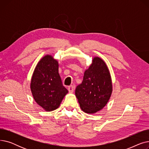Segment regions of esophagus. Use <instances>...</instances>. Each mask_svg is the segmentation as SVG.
<instances>
[{
	"instance_id": "obj_1",
	"label": "esophagus",
	"mask_w": 149,
	"mask_h": 149,
	"mask_svg": "<svg viewBox=\"0 0 149 149\" xmlns=\"http://www.w3.org/2000/svg\"><path fill=\"white\" fill-rule=\"evenodd\" d=\"M74 89H75V88L73 86H70L68 87V91L70 93L73 92L74 91Z\"/></svg>"
}]
</instances>
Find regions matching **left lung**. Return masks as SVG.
<instances>
[{
    "mask_svg": "<svg viewBox=\"0 0 149 149\" xmlns=\"http://www.w3.org/2000/svg\"><path fill=\"white\" fill-rule=\"evenodd\" d=\"M92 64L86 70L82 83L75 89V95L81 110L94 113L107 103L112 92L110 72L105 62L94 57Z\"/></svg>",
    "mask_w": 149,
    "mask_h": 149,
    "instance_id": "obj_1",
    "label": "left lung"
}]
</instances>
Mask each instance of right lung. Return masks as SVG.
I'll use <instances>...</instances> for the list:
<instances>
[{
	"mask_svg": "<svg viewBox=\"0 0 149 149\" xmlns=\"http://www.w3.org/2000/svg\"><path fill=\"white\" fill-rule=\"evenodd\" d=\"M31 90L36 102L46 111L57 109L68 92L58 74V63L49 55L37 65L31 81Z\"/></svg>",
	"mask_w": 149,
	"mask_h": 149,
	"instance_id": "obj_1",
	"label": "right lung"
}]
</instances>
